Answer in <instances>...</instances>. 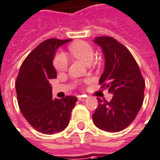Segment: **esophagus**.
Listing matches in <instances>:
<instances>
[{"mask_svg":"<svg viewBox=\"0 0 160 160\" xmlns=\"http://www.w3.org/2000/svg\"><path fill=\"white\" fill-rule=\"evenodd\" d=\"M79 101H81V102H84V101H86L87 100V95H80V96H79Z\"/></svg>","mask_w":160,"mask_h":160,"instance_id":"obj_1","label":"esophagus"}]
</instances>
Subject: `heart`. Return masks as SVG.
I'll list each match as a JSON object with an SVG mask.
<instances>
[{
	"label": "heart",
	"mask_w": 160,
	"mask_h": 160,
	"mask_svg": "<svg viewBox=\"0 0 160 160\" xmlns=\"http://www.w3.org/2000/svg\"><path fill=\"white\" fill-rule=\"evenodd\" d=\"M68 49L73 57L87 65H90L94 60V48L86 41H78L72 43ZM53 66L57 72L66 71L68 66V60L65 53L62 52L56 53L53 58Z\"/></svg>",
	"instance_id": "obj_1"
}]
</instances>
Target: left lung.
I'll use <instances>...</instances> for the list:
<instances>
[{"instance_id": "obj_1", "label": "left lung", "mask_w": 160, "mask_h": 160, "mask_svg": "<svg viewBox=\"0 0 160 160\" xmlns=\"http://www.w3.org/2000/svg\"><path fill=\"white\" fill-rule=\"evenodd\" d=\"M94 42L105 56V69L99 84L114 95L110 102L97 98L93 122L101 130L118 132L137 117L144 102L145 83L138 63L124 45L111 37H98Z\"/></svg>"}]
</instances>
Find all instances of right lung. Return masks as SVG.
Instances as JSON below:
<instances>
[{
  "label": "right lung",
  "instance_id": "add662e5",
  "mask_svg": "<svg viewBox=\"0 0 160 160\" xmlns=\"http://www.w3.org/2000/svg\"><path fill=\"white\" fill-rule=\"evenodd\" d=\"M70 39L43 41L23 60L16 78L17 102L21 112L30 125L43 134H54L65 130L78 99L66 95L52 99L51 79L57 77L52 66L56 49Z\"/></svg>",
  "mask_w": 160,
  "mask_h": 160
}]
</instances>
